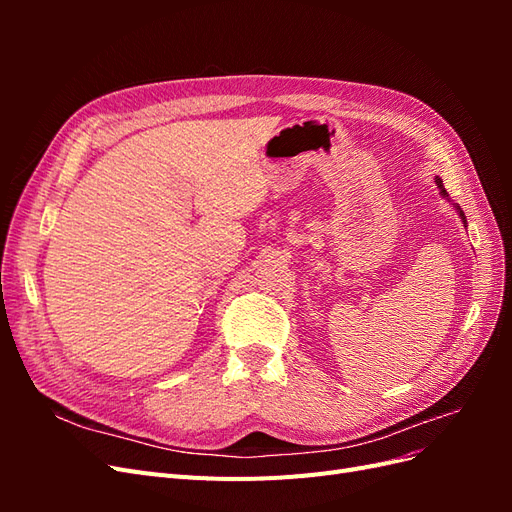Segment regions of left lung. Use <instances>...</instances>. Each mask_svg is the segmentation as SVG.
<instances>
[{
  "mask_svg": "<svg viewBox=\"0 0 512 512\" xmlns=\"http://www.w3.org/2000/svg\"><path fill=\"white\" fill-rule=\"evenodd\" d=\"M436 183H438V190H440L442 198H446V200H448V194H446V190H444V183H442V179H440V177H436ZM453 205H455V203H453ZM455 211L459 213V218H461V222H463V224H468V222H466V215H463V211H461V209H459L457 205H455Z\"/></svg>",
  "mask_w": 512,
  "mask_h": 512,
  "instance_id": "1",
  "label": "left lung"
}]
</instances>
